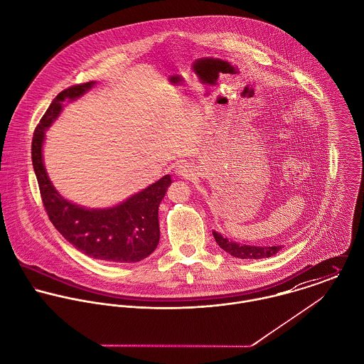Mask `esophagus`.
Masks as SVG:
<instances>
[{
	"mask_svg": "<svg viewBox=\"0 0 364 364\" xmlns=\"http://www.w3.org/2000/svg\"><path fill=\"white\" fill-rule=\"evenodd\" d=\"M186 172H188L186 166H185V165H179V168H178V173H179V175H185Z\"/></svg>",
	"mask_w": 364,
	"mask_h": 364,
	"instance_id": "esophagus-1",
	"label": "esophagus"
}]
</instances>
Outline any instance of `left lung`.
Returning a JSON list of instances; mask_svg holds the SVG:
<instances>
[{"label": "left lung", "instance_id": "left-lung-1", "mask_svg": "<svg viewBox=\"0 0 364 364\" xmlns=\"http://www.w3.org/2000/svg\"><path fill=\"white\" fill-rule=\"evenodd\" d=\"M213 237L220 248H223L230 255L240 258V259H262V258H270L276 255L282 245H273V247H252V245H242L234 241H230L228 238L223 237L217 231H213Z\"/></svg>", "mask_w": 364, "mask_h": 364}]
</instances>
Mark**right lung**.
I'll return each instance as SVG.
<instances>
[{
  "label": "right lung",
  "mask_w": 364,
  "mask_h": 364,
  "mask_svg": "<svg viewBox=\"0 0 364 364\" xmlns=\"http://www.w3.org/2000/svg\"><path fill=\"white\" fill-rule=\"evenodd\" d=\"M94 85L95 81L73 85L53 100L33 133V169L53 225L75 250L94 259L136 263L151 255L158 245V208L172 183L171 175L162 176L117 206L87 208L65 200L55 191L43 164L45 132L60 114L63 102L82 97Z\"/></svg>",
  "instance_id": "right-lung-1"
}]
</instances>
